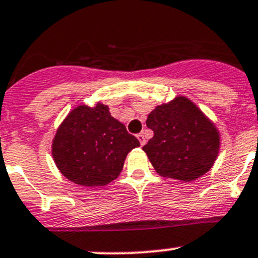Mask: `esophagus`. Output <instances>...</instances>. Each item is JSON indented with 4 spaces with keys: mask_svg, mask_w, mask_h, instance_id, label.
<instances>
[{
    "mask_svg": "<svg viewBox=\"0 0 258 258\" xmlns=\"http://www.w3.org/2000/svg\"><path fill=\"white\" fill-rule=\"evenodd\" d=\"M137 140L140 141V145L144 146L146 144V139H145V135L144 134H139L137 135Z\"/></svg>",
    "mask_w": 258,
    "mask_h": 258,
    "instance_id": "34e87169",
    "label": "esophagus"
}]
</instances>
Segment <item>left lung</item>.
Listing matches in <instances>:
<instances>
[{
    "mask_svg": "<svg viewBox=\"0 0 258 258\" xmlns=\"http://www.w3.org/2000/svg\"><path fill=\"white\" fill-rule=\"evenodd\" d=\"M153 137L142 147L162 177L189 182L209 172L220 152L217 127L191 100L177 96L146 121Z\"/></svg>",
    "mask_w": 258,
    "mask_h": 258,
    "instance_id": "1",
    "label": "left lung"
}]
</instances>
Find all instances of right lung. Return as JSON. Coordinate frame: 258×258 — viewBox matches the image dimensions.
<instances>
[{
  "instance_id": "right-lung-1",
  "label": "right lung",
  "mask_w": 258,
  "mask_h": 258,
  "mask_svg": "<svg viewBox=\"0 0 258 258\" xmlns=\"http://www.w3.org/2000/svg\"><path fill=\"white\" fill-rule=\"evenodd\" d=\"M140 142L113 118L108 106L79 105L66 116L52 140V157L74 183L106 186L118 177L130 151Z\"/></svg>"
}]
</instances>
